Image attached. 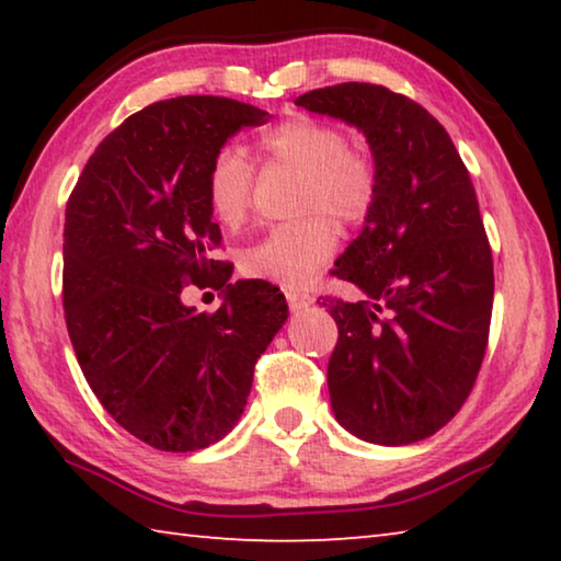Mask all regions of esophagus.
<instances>
[{"label": "esophagus", "mask_w": 561, "mask_h": 561, "mask_svg": "<svg viewBox=\"0 0 561 561\" xmlns=\"http://www.w3.org/2000/svg\"><path fill=\"white\" fill-rule=\"evenodd\" d=\"M287 304H289V309L291 311H301V309H307L309 304H311V297L309 294H301V291H287Z\"/></svg>", "instance_id": "34e87169"}]
</instances>
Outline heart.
<instances>
[{"instance_id":"b5f03b06","label":"heart","mask_w":561,"mask_h":561,"mask_svg":"<svg viewBox=\"0 0 561 561\" xmlns=\"http://www.w3.org/2000/svg\"><path fill=\"white\" fill-rule=\"evenodd\" d=\"M260 153L267 163L287 165L304 175L301 213L324 210L341 222L366 217L378 193L374 160L346 148L339 128L317 118L297 116L260 133ZM252 165L232 148L210 160L205 195L213 215L227 227L244 222L252 207ZM336 250V230L329 217L314 215L297 225H282L247 247L240 270L252 279L304 287Z\"/></svg>"}]
</instances>
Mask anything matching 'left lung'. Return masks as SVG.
Instances as JSON below:
<instances>
[{
	"instance_id": "left-lung-1",
	"label": "left lung",
	"mask_w": 561,
	"mask_h": 561,
	"mask_svg": "<svg viewBox=\"0 0 561 561\" xmlns=\"http://www.w3.org/2000/svg\"><path fill=\"white\" fill-rule=\"evenodd\" d=\"M294 103L364 133L378 175L334 264L360 299L324 301L339 327L331 411L366 443H417L460 411L488 346L495 277L468 168L428 111L383 87L339 83Z\"/></svg>"
}]
</instances>
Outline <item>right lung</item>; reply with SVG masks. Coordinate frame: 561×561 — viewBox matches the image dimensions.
<instances>
[{
	"label": "right lung",
	"instance_id": "1",
	"mask_svg": "<svg viewBox=\"0 0 561 561\" xmlns=\"http://www.w3.org/2000/svg\"><path fill=\"white\" fill-rule=\"evenodd\" d=\"M270 113L180 96L133 113L89 158L66 205L64 311L101 405L158 450H201L234 428L254 364L289 317L270 282L227 284L205 195L227 138ZM211 284L207 285L206 282ZM185 283L224 289L215 316L185 308Z\"/></svg>",
	"mask_w": 561,
	"mask_h": 561
}]
</instances>
